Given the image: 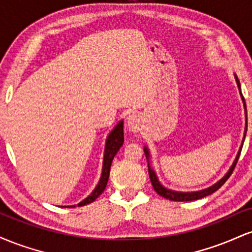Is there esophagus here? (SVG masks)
I'll return each mask as SVG.
<instances>
[{
  "instance_id": "34e87169",
  "label": "esophagus",
  "mask_w": 252,
  "mask_h": 252,
  "mask_svg": "<svg viewBox=\"0 0 252 252\" xmlns=\"http://www.w3.org/2000/svg\"><path fill=\"white\" fill-rule=\"evenodd\" d=\"M126 123H128V128L131 130V131L137 132L138 130H140V126H141L140 115L130 114L128 116V121H126Z\"/></svg>"
}]
</instances>
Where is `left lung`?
<instances>
[{
    "instance_id": "8db88e82",
    "label": "left lung",
    "mask_w": 252,
    "mask_h": 252,
    "mask_svg": "<svg viewBox=\"0 0 252 252\" xmlns=\"http://www.w3.org/2000/svg\"><path fill=\"white\" fill-rule=\"evenodd\" d=\"M235 79H236V83H237V86H238V90H239V94H241V97H242V100H243V104H244V109H245V118H247V105H245V102H244V97H243L242 94V90H241V83H239L238 78L235 74ZM247 129H248V120H245V130H244V137H243V142H244L245 140V135H247ZM243 142L241 144V148H239L238 153H237V156L235 158V161H233V163L231 164L230 169L227 170L226 174H225L220 180H218L216 182V184H213L212 186L207 187V189H200V190H194V192H179V190H173V189H167V187H164L162 184H161L160 180H158V175H156L155 170L152 168V166H150V153H149V149L148 147L144 146V155H146L147 158V161H148V172H149V178H150V181H152V185L153 187H154L155 192L158 193V194H160L161 196H163V198L166 199H169V200H173V201H192V200H198V199H201V198H205V196L212 194V193H215L216 190H218L222 185L225 184V181L227 180L228 178H230V175L232 174L233 169H235L236 167V163L237 161H238L239 158V155H241V152H242V147H243Z\"/></svg>"
}]
</instances>
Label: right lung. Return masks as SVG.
<instances>
[{"mask_svg":"<svg viewBox=\"0 0 252 252\" xmlns=\"http://www.w3.org/2000/svg\"><path fill=\"white\" fill-rule=\"evenodd\" d=\"M124 142V134H123V121H120L115 128L110 131L105 141V149H104V158H103V167H102V174H100V179L98 181L97 186L92 190L91 194L86 196L84 200H82L79 204L71 205V206H63V207H76V206H84L88 205L90 202L94 201L105 189L106 184H108L109 175H110V167H111L112 160H114L115 155L120 150L121 147L123 146Z\"/></svg>","mask_w":252,"mask_h":252,"instance_id":"obj_1","label":"right lung"}]
</instances>
